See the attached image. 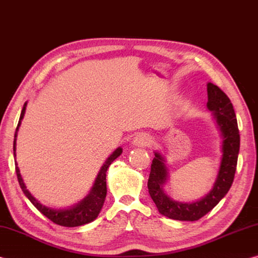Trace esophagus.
I'll list each match as a JSON object with an SVG mask.
<instances>
[{
    "mask_svg": "<svg viewBox=\"0 0 258 258\" xmlns=\"http://www.w3.org/2000/svg\"><path fill=\"white\" fill-rule=\"evenodd\" d=\"M152 142L151 138L149 135L146 134V133H140L138 134L137 137L134 138L133 140V145L137 146V147H147V146H150Z\"/></svg>",
    "mask_w": 258,
    "mask_h": 258,
    "instance_id": "esophagus-1",
    "label": "esophagus"
}]
</instances>
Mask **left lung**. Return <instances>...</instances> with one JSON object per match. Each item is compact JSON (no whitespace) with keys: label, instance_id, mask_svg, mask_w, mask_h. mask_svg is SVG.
<instances>
[{"label":"left lung","instance_id":"8db88e82","mask_svg":"<svg viewBox=\"0 0 258 258\" xmlns=\"http://www.w3.org/2000/svg\"><path fill=\"white\" fill-rule=\"evenodd\" d=\"M207 108L213 111L218 128L222 133V160L220 171L212 191L196 203H180L168 197L163 186L167 181V169L164 158L155 152L148 180V189L159 213L172 220L198 221L221 202L232 185L240 149V134L232 103L220 87L208 83Z\"/></svg>","mask_w":258,"mask_h":258}]
</instances>
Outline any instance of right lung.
I'll return each mask as SVG.
<instances>
[{
    "instance_id": "1",
    "label": "right lung",
    "mask_w": 258,
    "mask_h": 258,
    "mask_svg": "<svg viewBox=\"0 0 258 258\" xmlns=\"http://www.w3.org/2000/svg\"><path fill=\"white\" fill-rule=\"evenodd\" d=\"M26 106H27V103L24 104V108L20 113L18 126H17L16 133H15V140H14V155H15V157H16L17 132H18V128L21 124V119L24 118ZM121 152H123V149H121V148H118V149H116L115 151H113V154L109 157L106 163L103 164L101 169H100L98 176H97V178H95L94 185L92 186V190H91L89 196H87L85 199H83L81 203H78L76 206L68 208V209H52L50 207L44 206V205L41 204L38 200L35 199L32 196V194H30V192L26 189L25 183L20 175L19 167L17 166V161L15 163L16 164V173H17V177H18V182L20 184V187L25 194V196L30 200V203H32L34 206L43 214V215H45L47 218H49V220H51L53 223L58 224V225L68 226V228H75V226H81V225L90 223V222L94 221L95 218L98 217L99 213H100V211H101V208L103 206L104 199H106V196H107V183H106L107 169L109 168V166H110L112 161L115 160L117 157L120 156Z\"/></svg>"
}]
</instances>
